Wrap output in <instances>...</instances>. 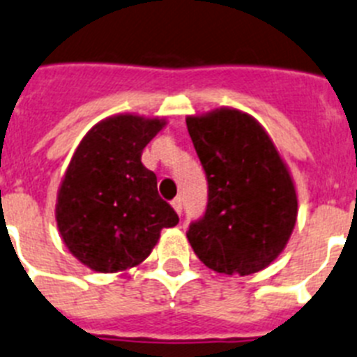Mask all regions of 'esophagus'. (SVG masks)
<instances>
[{
	"instance_id": "1",
	"label": "esophagus",
	"mask_w": 357,
	"mask_h": 357,
	"mask_svg": "<svg viewBox=\"0 0 357 357\" xmlns=\"http://www.w3.org/2000/svg\"><path fill=\"white\" fill-rule=\"evenodd\" d=\"M172 208L176 210V212L178 213H181V210H183V201H181V197H176V199H172Z\"/></svg>"
}]
</instances>
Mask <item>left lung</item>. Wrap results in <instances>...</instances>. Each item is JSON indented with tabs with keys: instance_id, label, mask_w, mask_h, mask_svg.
<instances>
[{
	"instance_id": "1",
	"label": "left lung",
	"mask_w": 357,
	"mask_h": 357,
	"mask_svg": "<svg viewBox=\"0 0 357 357\" xmlns=\"http://www.w3.org/2000/svg\"><path fill=\"white\" fill-rule=\"evenodd\" d=\"M208 181V204L187 231L206 268L252 275L277 259L293 234L298 199L289 169L253 116L221 107L187 116Z\"/></svg>"
}]
</instances>
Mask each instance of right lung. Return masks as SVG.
<instances>
[{
    "instance_id": "1",
    "label": "right lung",
    "mask_w": 357,
    "mask_h": 357,
    "mask_svg": "<svg viewBox=\"0 0 357 357\" xmlns=\"http://www.w3.org/2000/svg\"><path fill=\"white\" fill-rule=\"evenodd\" d=\"M163 119L114 114L93 126L71 156L57 192L55 219L70 253L89 269L116 273L144 262L160 231L179 222L145 169V145Z\"/></svg>"
}]
</instances>
